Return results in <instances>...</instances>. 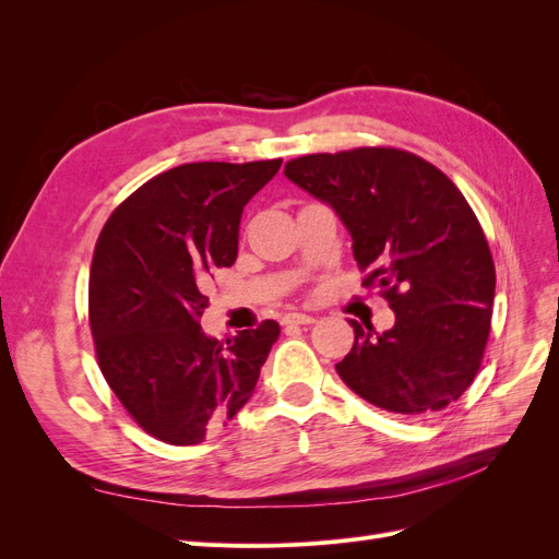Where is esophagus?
I'll return each instance as SVG.
<instances>
[{
	"label": "esophagus",
	"mask_w": 559,
	"mask_h": 559,
	"mask_svg": "<svg viewBox=\"0 0 559 559\" xmlns=\"http://www.w3.org/2000/svg\"><path fill=\"white\" fill-rule=\"evenodd\" d=\"M314 321H317V317H312V314H302V312H292V314H286V317H284V324H286V326H294V324L308 326V324H314Z\"/></svg>",
	"instance_id": "34e87169"
}]
</instances>
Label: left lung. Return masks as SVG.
<instances>
[{
	"label": "left lung",
	"mask_w": 559,
	"mask_h": 559,
	"mask_svg": "<svg viewBox=\"0 0 559 559\" xmlns=\"http://www.w3.org/2000/svg\"><path fill=\"white\" fill-rule=\"evenodd\" d=\"M352 235L354 261L394 310L389 331L349 321L354 345L337 376L368 403L429 417L476 378L492 324L495 261L462 191L425 158L364 146L284 167Z\"/></svg>",
	"instance_id": "obj_1"
}]
</instances>
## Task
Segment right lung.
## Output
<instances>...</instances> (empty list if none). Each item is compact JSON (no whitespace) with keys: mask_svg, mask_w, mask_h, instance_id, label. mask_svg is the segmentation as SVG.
Masks as SVG:
<instances>
[{"mask_svg":"<svg viewBox=\"0 0 559 559\" xmlns=\"http://www.w3.org/2000/svg\"><path fill=\"white\" fill-rule=\"evenodd\" d=\"M282 160L186 163L140 186L95 245L88 319L97 364L138 425L195 445L240 413L280 337L273 319L226 343L200 317L214 267L238 259L247 202Z\"/></svg>","mask_w":559,"mask_h":559,"instance_id":"1","label":"right lung"}]
</instances>
